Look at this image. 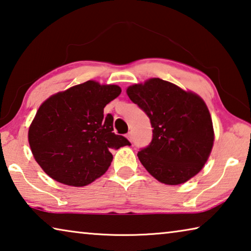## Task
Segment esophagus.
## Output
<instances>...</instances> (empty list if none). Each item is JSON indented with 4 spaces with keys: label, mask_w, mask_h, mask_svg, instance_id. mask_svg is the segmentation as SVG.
<instances>
[{
    "label": "esophagus",
    "mask_w": 251,
    "mask_h": 251,
    "mask_svg": "<svg viewBox=\"0 0 251 251\" xmlns=\"http://www.w3.org/2000/svg\"><path fill=\"white\" fill-rule=\"evenodd\" d=\"M126 137L128 138V140H129L130 142H132V140H133V135H132V133H128V134H127V135H126Z\"/></svg>",
    "instance_id": "obj_1"
}]
</instances>
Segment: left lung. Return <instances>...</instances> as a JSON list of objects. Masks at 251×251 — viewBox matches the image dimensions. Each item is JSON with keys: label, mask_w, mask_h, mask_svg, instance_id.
Listing matches in <instances>:
<instances>
[{"label": "left lung", "mask_w": 251, "mask_h": 251, "mask_svg": "<svg viewBox=\"0 0 251 251\" xmlns=\"http://www.w3.org/2000/svg\"><path fill=\"white\" fill-rule=\"evenodd\" d=\"M127 95L153 127L152 142L137 153L147 172L169 185L182 184L200 172L214 141L202 98L160 78L129 86Z\"/></svg>", "instance_id": "8db88e82"}]
</instances>
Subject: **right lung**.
Instances as JSON below:
<instances>
[{"label":"right lung","mask_w":251,"mask_h":251,"mask_svg":"<svg viewBox=\"0 0 251 251\" xmlns=\"http://www.w3.org/2000/svg\"><path fill=\"white\" fill-rule=\"evenodd\" d=\"M122 93L116 85L88 80L48 98L29 128L32 154L53 180L85 186L100 177L113 161L111 151L130 145L113 133L105 106Z\"/></svg>","instance_id":"1"}]
</instances>
